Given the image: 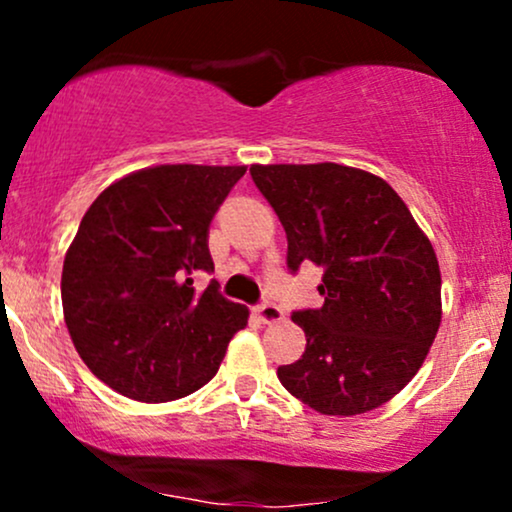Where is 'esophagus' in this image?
I'll return each mask as SVG.
<instances>
[{
    "instance_id": "obj_1",
    "label": "esophagus",
    "mask_w": 512,
    "mask_h": 512,
    "mask_svg": "<svg viewBox=\"0 0 512 512\" xmlns=\"http://www.w3.org/2000/svg\"><path fill=\"white\" fill-rule=\"evenodd\" d=\"M255 315L260 317L264 325H272V322L284 320V313H281V308L272 301H262L260 305H255Z\"/></svg>"
}]
</instances>
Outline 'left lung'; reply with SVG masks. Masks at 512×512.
I'll use <instances>...</instances> for the list:
<instances>
[{
    "instance_id": "obj_1",
    "label": "left lung",
    "mask_w": 512,
    "mask_h": 512,
    "mask_svg": "<svg viewBox=\"0 0 512 512\" xmlns=\"http://www.w3.org/2000/svg\"><path fill=\"white\" fill-rule=\"evenodd\" d=\"M289 240L286 264L322 267L325 303L296 310L305 332L281 385L320 414L378 409L416 375L440 327V269L431 240L378 175L339 163L252 166Z\"/></svg>"
}]
</instances>
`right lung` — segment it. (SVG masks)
Listing matches in <instances>:
<instances>
[{
  "mask_svg": "<svg viewBox=\"0 0 512 512\" xmlns=\"http://www.w3.org/2000/svg\"><path fill=\"white\" fill-rule=\"evenodd\" d=\"M245 166H156L113 182L79 223L62 269V308L91 373L139 402L207 385L248 308L219 284L209 226Z\"/></svg>",
  "mask_w": 512,
  "mask_h": 512,
  "instance_id": "1",
  "label": "right lung"
}]
</instances>
